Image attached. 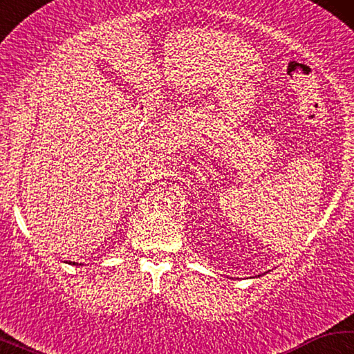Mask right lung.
Returning <instances> with one entry per match:
<instances>
[{
  "label": "right lung",
  "instance_id": "right-lung-1",
  "mask_svg": "<svg viewBox=\"0 0 354 354\" xmlns=\"http://www.w3.org/2000/svg\"><path fill=\"white\" fill-rule=\"evenodd\" d=\"M73 266H77V263H76V262H73ZM80 266H81V263H80Z\"/></svg>",
  "mask_w": 354,
  "mask_h": 354
}]
</instances>
